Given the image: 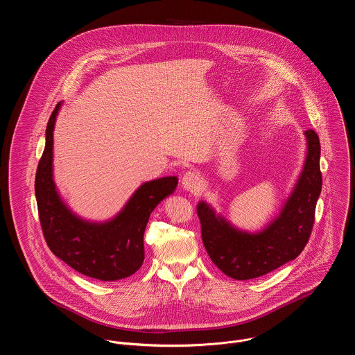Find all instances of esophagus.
Instances as JSON below:
<instances>
[{
	"mask_svg": "<svg viewBox=\"0 0 355 355\" xmlns=\"http://www.w3.org/2000/svg\"><path fill=\"white\" fill-rule=\"evenodd\" d=\"M182 187L189 192H196L200 188L202 178L196 171H188L182 177Z\"/></svg>",
	"mask_w": 355,
	"mask_h": 355,
	"instance_id": "esophagus-1",
	"label": "esophagus"
}]
</instances>
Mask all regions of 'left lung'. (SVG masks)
Here are the masks:
<instances>
[{
    "label": "left lung",
    "instance_id": "1",
    "mask_svg": "<svg viewBox=\"0 0 355 355\" xmlns=\"http://www.w3.org/2000/svg\"><path fill=\"white\" fill-rule=\"evenodd\" d=\"M305 136V166L279 215L261 232L239 230L216 215L207 202L198 204L202 241L214 264L227 277L240 281L259 278L295 260L305 248L322 191L319 136L312 129Z\"/></svg>",
    "mask_w": 355,
    "mask_h": 355
}]
</instances>
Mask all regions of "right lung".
I'll list each match as a JSON object with an SVG mask.
<instances>
[{
    "instance_id": "obj_1",
    "label": "right lung",
    "mask_w": 355,
    "mask_h": 355,
    "mask_svg": "<svg viewBox=\"0 0 355 355\" xmlns=\"http://www.w3.org/2000/svg\"><path fill=\"white\" fill-rule=\"evenodd\" d=\"M60 105H56L47 122L46 146L35 178L44 240L56 257L89 278L116 281L130 277L144 260L143 234L150 214L175 191L178 178L144 182L108 222L94 223L76 216L62 200L53 181V130Z\"/></svg>"
}]
</instances>
